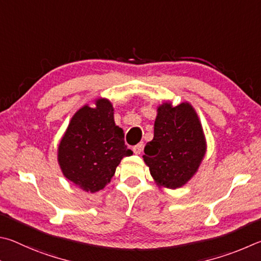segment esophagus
Returning <instances> with one entry per match:
<instances>
[{"mask_svg": "<svg viewBox=\"0 0 261 261\" xmlns=\"http://www.w3.org/2000/svg\"><path fill=\"white\" fill-rule=\"evenodd\" d=\"M143 142H141V143H139V144H136V145H134L133 147V151H134V153H136V154H140L141 152H142V150H143Z\"/></svg>", "mask_w": 261, "mask_h": 261, "instance_id": "34e87169", "label": "esophagus"}]
</instances>
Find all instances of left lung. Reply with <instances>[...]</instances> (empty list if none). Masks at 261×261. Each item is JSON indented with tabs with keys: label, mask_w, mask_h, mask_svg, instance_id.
<instances>
[{
	"label": "left lung",
	"mask_w": 261,
	"mask_h": 261,
	"mask_svg": "<svg viewBox=\"0 0 261 261\" xmlns=\"http://www.w3.org/2000/svg\"><path fill=\"white\" fill-rule=\"evenodd\" d=\"M152 141L143 159L158 186L176 189L197 172L206 151V141L197 113L189 103L159 105Z\"/></svg>",
	"instance_id": "1"
}]
</instances>
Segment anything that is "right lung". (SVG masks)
<instances>
[{
  "instance_id": "1",
  "label": "right lung",
  "mask_w": 261,
  "mask_h": 261,
  "mask_svg": "<svg viewBox=\"0 0 261 261\" xmlns=\"http://www.w3.org/2000/svg\"><path fill=\"white\" fill-rule=\"evenodd\" d=\"M127 149L123 130L114 123L113 107L107 98L84 105L72 117L58 145V164L64 176L87 193L103 189L114 175Z\"/></svg>"
}]
</instances>
